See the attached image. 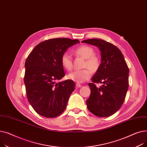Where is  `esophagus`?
<instances>
[{
	"label": "esophagus",
	"instance_id": "1",
	"mask_svg": "<svg viewBox=\"0 0 147 147\" xmlns=\"http://www.w3.org/2000/svg\"><path fill=\"white\" fill-rule=\"evenodd\" d=\"M76 87H78V88H81V87H82V85H81L80 83L76 82Z\"/></svg>",
	"mask_w": 147,
	"mask_h": 147
}]
</instances>
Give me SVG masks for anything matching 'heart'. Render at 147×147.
I'll return each instance as SVG.
<instances>
[{"label": "heart", "mask_w": 147, "mask_h": 147, "mask_svg": "<svg viewBox=\"0 0 147 147\" xmlns=\"http://www.w3.org/2000/svg\"><path fill=\"white\" fill-rule=\"evenodd\" d=\"M75 53L85 59L84 67H88L93 71L98 69L100 66V60L97 56L94 55V50L89 46L82 45L77 47L75 50ZM61 63L66 69L70 71L73 67L72 59L67 53H64L61 57ZM87 67L81 70H75L69 74L68 78L70 80L78 82H83L90 78L91 71Z\"/></svg>", "instance_id": "obj_1"}]
</instances>
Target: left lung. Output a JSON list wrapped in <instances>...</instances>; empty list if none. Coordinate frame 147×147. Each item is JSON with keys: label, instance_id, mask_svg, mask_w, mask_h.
Masks as SVG:
<instances>
[{"label": "left lung", "instance_id": "obj_1", "mask_svg": "<svg viewBox=\"0 0 147 147\" xmlns=\"http://www.w3.org/2000/svg\"><path fill=\"white\" fill-rule=\"evenodd\" d=\"M98 47L101 62L88 85L91 90L86 101L88 110L100 117H109L121 107L129 88V68L122 53L114 45L101 39L83 40ZM103 85L97 88L96 83Z\"/></svg>", "mask_w": 147, "mask_h": 147}]
</instances>
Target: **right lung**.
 <instances>
[{
    "label": "right lung",
    "mask_w": 147,
    "mask_h": 147,
    "mask_svg": "<svg viewBox=\"0 0 147 147\" xmlns=\"http://www.w3.org/2000/svg\"><path fill=\"white\" fill-rule=\"evenodd\" d=\"M78 40L57 38L37 45L25 61L24 84L30 105L37 113L48 118L57 117L66 107L75 82L57 81L65 75L61 63L62 55Z\"/></svg>",
    "instance_id": "add662e5"
}]
</instances>
